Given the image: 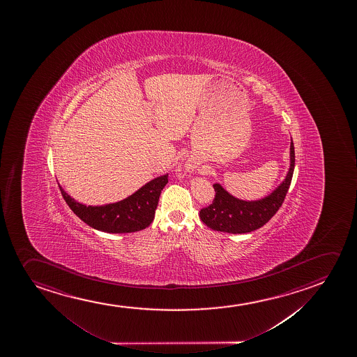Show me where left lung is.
I'll return each mask as SVG.
<instances>
[{"mask_svg": "<svg viewBox=\"0 0 357 357\" xmlns=\"http://www.w3.org/2000/svg\"><path fill=\"white\" fill-rule=\"evenodd\" d=\"M295 165L294 144L290 142V167L284 181L271 195L259 200L238 199L229 195L220 183H215L216 192L213 203L200 210V220L214 231L227 233H248L260 229L276 214L289 190Z\"/></svg>", "mask_w": 357, "mask_h": 357, "instance_id": "8db88e82", "label": "left lung"}]
</instances>
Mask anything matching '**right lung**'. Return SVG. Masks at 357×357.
<instances>
[{
    "label": "right lung",
    "mask_w": 357,
    "mask_h": 357,
    "mask_svg": "<svg viewBox=\"0 0 357 357\" xmlns=\"http://www.w3.org/2000/svg\"><path fill=\"white\" fill-rule=\"evenodd\" d=\"M167 183V174L149 181L125 199L112 204L91 206L73 199L62 185L59 190L73 213L92 229L108 233H131L152 224L159 197Z\"/></svg>",
    "instance_id": "obj_1"
}]
</instances>
